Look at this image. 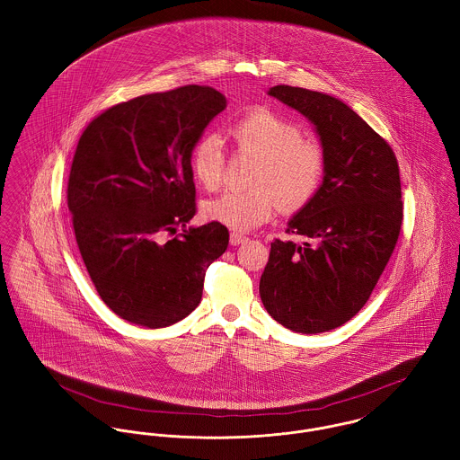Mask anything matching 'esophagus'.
<instances>
[{
	"instance_id": "esophagus-1",
	"label": "esophagus",
	"mask_w": 460,
	"mask_h": 460,
	"mask_svg": "<svg viewBox=\"0 0 460 460\" xmlns=\"http://www.w3.org/2000/svg\"><path fill=\"white\" fill-rule=\"evenodd\" d=\"M246 241V235L244 234H239V232H232L230 234V244L232 246H239V244H243Z\"/></svg>"
}]
</instances>
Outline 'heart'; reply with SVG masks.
Masks as SVG:
<instances>
[{
	"label": "heart",
	"instance_id": "b5f03b06",
	"mask_svg": "<svg viewBox=\"0 0 460 460\" xmlns=\"http://www.w3.org/2000/svg\"><path fill=\"white\" fill-rule=\"evenodd\" d=\"M239 152L257 155L248 191H226L203 205V216L235 232H248L265 223L278 205L297 212L321 190L326 173L324 146L281 113L257 106L230 126ZM226 166L223 143L216 134H203L190 150V170L205 190L219 188Z\"/></svg>",
	"mask_w": 460,
	"mask_h": 460
}]
</instances>
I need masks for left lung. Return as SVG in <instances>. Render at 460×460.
Here are the masks:
<instances>
[{
  "label": "left lung",
  "mask_w": 460,
  "mask_h": 460,
  "mask_svg": "<svg viewBox=\"0 0 460 460\" xmlns=\"http://www.w3.org/2000/svg\"><path fill=\"white\" fill-rule=\"evenodd\" d=\"M269 95L314 122L326 173L287 228L308 241L270 243L261 297L281 326L324 332L365 306L390 262L403 217L398 163L388 141L341 101L288 84L272 86Z\"/></svg>",
  "instance_id": "1"
}]
</instances>
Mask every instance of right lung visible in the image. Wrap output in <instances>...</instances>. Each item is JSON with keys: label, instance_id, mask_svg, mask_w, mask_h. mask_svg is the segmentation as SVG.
Instances as JSON below:
<instances>
[{"label": "right lung", "instance_id": "obj_1", "mask_svg": "<svg viewBox=\"0 0 460 460\" xmlns=\"http://www.w3.org/2000/svg\"><path fill=\"white\" fill-rule=\"evenodd\" d=\"M225 106L198 84L139 95L102 111L77 141L66 184L75 243L101 299L128 323L157 329L188 317L228 246L214 221L177 234L197 214L190 150Z\"/></svg>", "mask_w": 460, "mask_h": 460}]
</instances>
